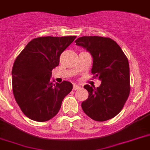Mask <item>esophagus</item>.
I'll use <instances>...</instances> for the list:
<instances>
[{"label": "esophagus", "instance_id": "esophagus-1", "mask_svg": "<svg viewBox=\"0 0 150 150\" xmlns=\"http://www.w3.org/2000/svg\"><path fill=\"white\" fill-rule=\"evenodd\" d=\"M79 88H80V85L76 84H73V90H77V89H79Z\"/></svg>", "mask_w": 150, "mask_h": 150}]
</instances>
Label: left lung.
Wrapping results in <instances>:
<instances>
[{
  "label": "left lung",
  "mask_w": 150,
  "mask_h": 150,
  "mask_svg": "<svg viewBox=\"0 0 150 150\" xmlns=\"http://www.w3.org/2000/svg\"><path fill=\"white\" fill-rule=\"evenodd\" d=\"M76 45L88 50L93 58L91 73L101 81L98 88L86 84L88 98L81 103L87 115L97 122L114 118L120 112L130 93V69L122 48L109 38L83 36Z\"/></svg>",
  "instance_id": "1"
}]
</instances>
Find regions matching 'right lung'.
<instances>
[{
    "label": "right lung",
    "mask_w": 150,
    "mask_h": 150,
    "mask_svg": "<svg viewBox=\"0 0 150 150\" xmlns=\"http://www.w3.org/2000/svg\"><path fill=\"white\" fill-rule=\"evenodd\" d=\"M75 36L40 37L28 43L16 57L12 69L13 92L23 112L32 120L46 122L60 109L72 90V84L50 80L52 70L59 63L61 53Z\"/></svg>",
    "instance_id": "right-lung-1"
}]
</instances>
